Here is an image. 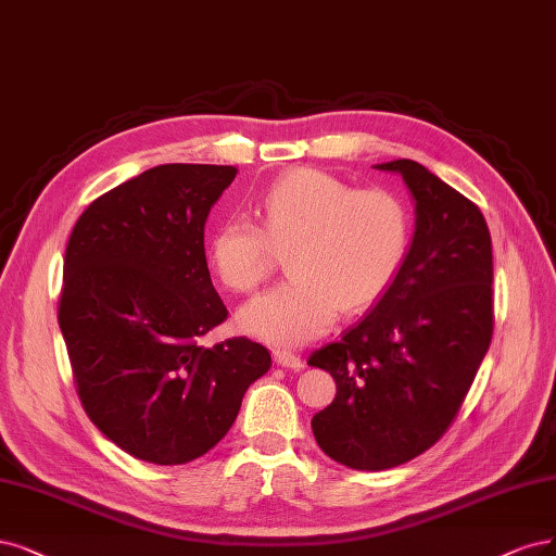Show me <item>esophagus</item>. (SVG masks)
Masks as SVG:
<instances>
[{
  "label": "esophagus",
  "mask_w": 556,
  "mask_h": 556,
  "mask_svg": "<svg viewBox=\"0 0 556 556\" xmlns=\"http://www.w3.org/2000/svg\"><path fill=\"white\" fill-rule=\"evenodd\" d=\"M274 361L278 363L280 368H290V370H301L303 368V361L301 356L287 352V350H276L274 352Z\"/></svg>",
  "instance_id": "obj_1"
}]
</instances>
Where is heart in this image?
<instances>
[{"label": "heart", "mask_w": 556, "mask_h": 556, "mask_svg": "<svg viewBox=\"0 0 556 556\" xmlns=\"http://www.w3.org/2000/svg\"><path fill=\"white\" fill-rule=\"evenodd\" d=\"M260 227L225 218L206 241L208 269L227 290L255 292L271 271V248H286L292 276L239 313V324L274 344L308 342L338 311L366 308L387 292L409 245V214L384 188L354 190L315 167L287 172L262 190Z\"/></svg>", "instance_id": "heart-1"}]
</instances>
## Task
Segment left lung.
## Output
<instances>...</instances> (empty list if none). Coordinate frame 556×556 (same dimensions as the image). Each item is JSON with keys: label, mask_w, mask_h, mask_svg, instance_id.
<instances>
[{"label": "left lung", "mask_w": 556, "mask_h": 556, "mask_svg": "<svg viewBox=\"0 0 556 556\" xmlns=\"http://www.w3.org/2000/svg\"><path fill=\"white\" fill-rule=\"evenodd\" d=\"M375 167L409 188V253L375 308L308 358L338 389L313 416V434L331 460L358 471L405 465L442 439L494 331L492 241L481 208L416 161Z\"/></svg>", "instance_id": "8db88e82"}]
</instances>
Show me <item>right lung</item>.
I'll list each match as a JSON object with an SVG mask.
<instances>
[{
    "mask_svg": "<svg viewBox=\"0 0 556 556\" xmlns=\"http://www.w3.org/2000/svg\"><path fill=\"white\" fill-rule=\"evenodd\" d=\"M232 165L167 163L108 190L66 243L60 329L91 424L132 457L184 465L232 428L271 368L260 342L200 338L227 319L204 223Z\"/></svg>",
    "mask_w": 556,
    "mask_h": 556,
    "instance_id": "right-lung-1",
    "label": "right lung"
}]
</instances>
